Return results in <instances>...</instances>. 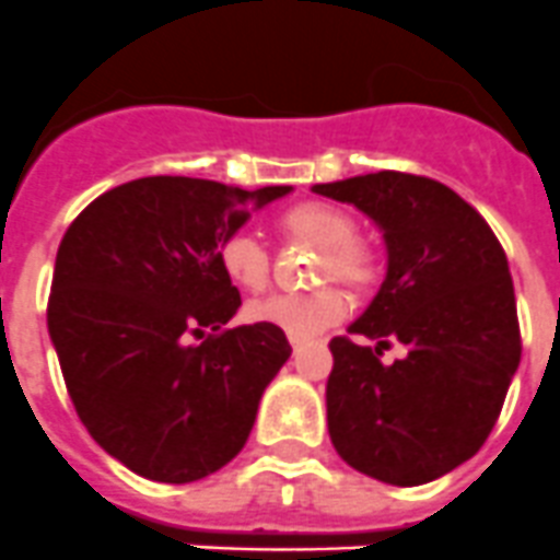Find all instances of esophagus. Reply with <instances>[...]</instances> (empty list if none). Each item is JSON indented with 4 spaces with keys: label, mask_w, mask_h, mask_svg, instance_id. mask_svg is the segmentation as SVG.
Wrapping results in <instances>:
<instances>
[{
    "label": "esophagus",
    "mask_w": 560,
    "mask_h": 560,
    "mask_svg": "<svg viewBox=\"0 0 560 560\" xmlns=\"http://www.w3.org/2000/svg\"><path fill=\"white\" fill-rule=\"evenodd\" d=\"M291 348H294V353H296V350L303 348V339H291Z\"/></svg>",
    "instance_id": "1"
}]
</instances>
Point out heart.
<instances>
[{"label":"heart","mask_w":560,"mask_h":560,"mask_svg":"<svg viewBox=\"0 0 560 560\" xmlns=\"http://www.w3.org/2000/svg\"><path fill=\"white\" fill-rule=\"evenodd\" d=\"M277 232L289 244L319 249L316 283H341L350 294H373L381 280V260L373 246L359 241V224L348 210L328 201H303L277 219ZM219 266L230 283L244 291H260L269 283L271 257L249 232H232L219 244ZM348 311V300L334 285L303 294H271L246 305L244 316L255 325H271L291 339H311L336 325Z\"/></svg>","instance_id":"obj_1"}]
</instances>
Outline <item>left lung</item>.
Wrapping results in <instances>:
<instances>
[{
	"label": "left lung",
	"instance_id": "left-lung-1",
	"mask_svg": "<svg viewBox=\"0 0 560 560\" xmlns=\"http://www.w3.org/2000/svg\"><path fill=\"white\" fill-rule=\"evenodd\" d=\"M314 192L368 212L389 257L370 308L330 339V443L381 482H432L482 448L522 359L508 255L488 221L429 176L378 171ZM393 340L405 355L381 362Z\"/></svg>",
	"mask_w": 560,
	"mask_h": 560
}]
</instances>
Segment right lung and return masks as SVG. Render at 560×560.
<instances>
[{
    "mask_svg": "<svg viewBox=\"0 0 560 560\" xmlns=\"http://www.w3.org/2000/svg\"><path fill=\"white\" fill-rule=\"evenodd\" d=\"M289 190L145 176L97 196L61 237L49 336L81 423L133 474L196 482L244 448L291 345L271 325L224 328L241 294L219 244Z\"/></svg>",
    "mask_w": 560,
    "mask_h": 560,
    "instance_id": "1",
    "label": "right lung"
}]
</instances>
